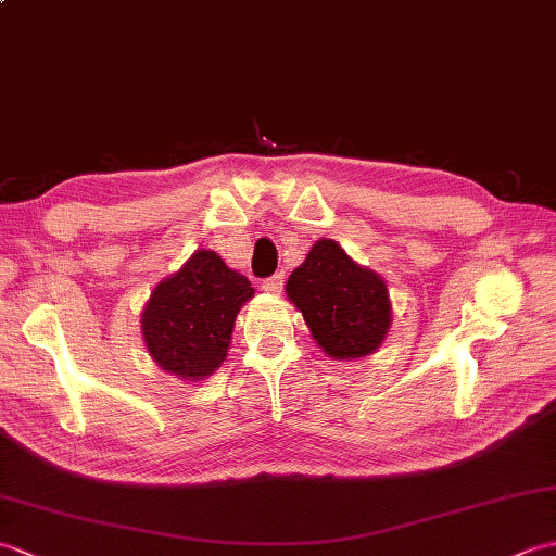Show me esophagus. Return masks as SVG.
Segmentation results:
<instances>
[{"label": "esophagus", "instance_id": "esophagus-1", "mask_svg": "<svg viewBox=\"0 0 556 556\" xmlns=\"http://www.w3.org/2000/svg\"><path fill=\"white\" fill-rule=\"evenodd\" d=\"M281 289H285V275H281V271H279V275L263 281V291L275 293V296H277V293H281Z\"/></svg>", "mask_w": 556, "mask_h": 556}]
</instances>
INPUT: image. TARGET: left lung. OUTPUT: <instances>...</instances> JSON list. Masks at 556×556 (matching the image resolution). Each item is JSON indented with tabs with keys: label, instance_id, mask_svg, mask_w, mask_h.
I'll list each match as a JSON object with an SVG mask.
<instances>
[{
	"label": "left lung",
	"instance_id": "left-lung-1",
	"mask_svg": "<svg viewBox=\"0 0 556 556\" xmlns=\"http://www.w3.org/2000/svg\"><path fill=\"white\" fill-rule=\"evenodd\" d=\"M287 299L303 315L315 344L334 361L370 356L392 327L387 281L332 239L315 241L291 271Z\"/></svg>",
	"mask_w": 556,
	"mask_h": 556
}]
</instances>
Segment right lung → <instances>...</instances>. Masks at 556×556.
Here are the masks:
<instances>
[{
  "label": "right lung",
  "mask_w": 556,
  "mask_h": 556,
  "mask_svg": "<svg viewBox=\"0 0 556 556\" xmlns=\"http://www.w3.org/2000/svg\"><path fill=\"white\" fill-rule=\"evenodd\" d=\"M255 289L207 248L152 289L140 313L146 349L164 372L200 382L227 358L236 315Z\"/></svg>",
  "instance_id": "1"
}]
</instances>
